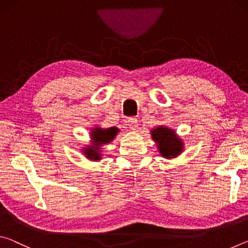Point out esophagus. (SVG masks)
<instances>
[{
  "mask_svg": "<svg viewBox=\"0 0 248 248\" xmlns=\"http://www.w3.org/2000/svg\"><path fill=\"white\" fill-rule=\"evenodd\" d=\"M127 124H128L129 127L133 129V130H137L138 125H139V124H138V120L136 118H132V117H131V118L127 119Z\"/></svg>",
  "mask_w": 248,
  "mask_h": 248,
  "instance_id": "obj_1",
  "label": "esophagus"
}]
</instances>
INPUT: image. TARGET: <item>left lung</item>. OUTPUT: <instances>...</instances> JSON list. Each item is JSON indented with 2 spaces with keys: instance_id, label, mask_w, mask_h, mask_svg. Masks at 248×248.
I'll return each instance as SVG.
<instances>
[{
  "instance_id": "obj_1",
  "label": "left lung",
  "mask_w": 248,
  "mask_h": 248,
  "mask_svg": "<svg viewBox=\"0 0 248 248\" xmlns=\"http://www.w3.org/2000/svg\"><path fill=\"white\" fill-rule=\"evenodd\" d=\"M151 136L156 143L159 154L164 158H175L184 151V142L173 129L158 125L151 130Z\"/></svg>"
}]
</instances>
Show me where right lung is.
<instances>
[{"label": "right lung", "mask_w": 248, "mask_h": 248, "mask_svg": "<svg viewBox=\"0 0 248 248\" xmlns=\"http://www.w3.org/2000/svg\"><path fill=\"white\" fill-rule=\"evenodd\" d=\"M118 132L119 129H117L116 127L107 129L100 127L92 128L90 132L91 144L86 145L85 148L82 149L85 157L91 159V161H100L103 155L100 153L102 152V146L110 143L115 139Z\"/></svg>", "instance_id": "right-lung-1"}]
</instances>
